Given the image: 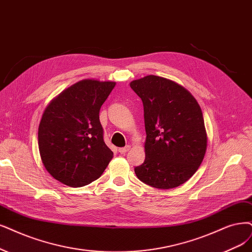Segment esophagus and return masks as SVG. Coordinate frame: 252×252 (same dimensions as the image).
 <instances>
[{
    "label": "esophagus",
    "instance_id": "1",
    "mask_svg": "<svg viewBox=\"0 0 252 252\" xmlns=\"http://www.w3.org/2000/svg\"><path fill=\"white\" fill-rule=\"evenodd\" d=\"M129 148H131V146H129V145H126V147H120L119 150H118V152H119L121 155H125L126 153H127V152L129 151Z\"/></svg>",
    "mask_w": 252,
    "mask_h": 252
}]
</instances>
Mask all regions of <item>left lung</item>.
I'll return each mask as SVG.
<instances>
[{
	"label": "left lung",
	"instance_id": "1",
	"mask_svg": "<svg viewBox=\"0 0 252 252\" xmlns=\"http://www.w3.org/2000/svg\"><path fill=\"white\" fill-rule=\"evenodd\" d=\"M142 99L145 160L135 167L137 178L157 189H172L197 171L208 136L197 100L180 84L158 76L129 83Z\"/></svg>",
	"mask_w": 252,
	"mask_h": 252
}]
</instances>
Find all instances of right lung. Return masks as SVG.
Here are the masks:
<instances>
[{"instance_id": "add662e5", "label": "right lung", "mask_w": 252, "mask_h": 252, "mask_svg": "<svg viewBox=\"0 0 252 252\" xmlns=\"http://www.w3.org/2000/svg\"><path fill=\"white\" fill-rule=\"evenodd\" d=\"M115 82L82 80L63 90L45 108L38 147L45 169L72 188L97 180L113 158L104 141L99 110Z\"/></svg>"}]
</instances>
